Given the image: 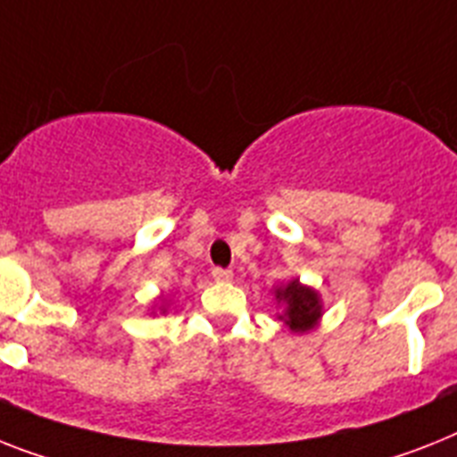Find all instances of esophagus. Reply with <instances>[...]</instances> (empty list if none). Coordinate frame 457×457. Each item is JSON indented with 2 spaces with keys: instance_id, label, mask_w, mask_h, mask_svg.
I'll use <instances>...</instances> for the list:
<instances>
[{
  "instance_id": "1",
  "label": "esophagus",
  "mask_w": 457,
  "mask_h": 457,
  "mask_svg": "<svg viewBox=\"0 0 457 457\" xmlns=\"http://www.w3.org/2000/svg\"><path fill=\"white\" fill-rule=\"evenodd\" d=\"M212 278L217 282H228L233 278V270L220 269V266H214V269H212Z\"/></svg>"
}]
</instances>
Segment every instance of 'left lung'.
<instances>
[{"mask_svg": "<svg viewBox=\"0 0 457 457\" xmlns=\"http://www.w3.org/2000/svg\"><path fill=\"white\" fill-rule=\"evenodd\" d=\"M275 299L285 303V315H280V320H285L292 331H308L322 315L318 294L299 285V280H292L287 287L275 289Z\"/></svg>", "mask_w": 457, "mask_h": 457, "instance_id": "8db88e82", "label": "left lung"}]
</instances>
